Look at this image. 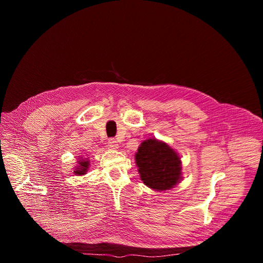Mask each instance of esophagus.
Masks as SVG:
<instances>
[{
	"label": "esophagus",
	"mask_w": 263,
	"mask_h": 263,
	"mask_svg": "<svg viewBox=\"0 0 263 263\" xmlns=\"http://www.w3.org/2000/svg\"><path fill=\"white\" fill-rule=\"evenodd\" d=\"M107 145L109 146V148H112V149H116V148H118V142L115 140V139H108V141H107Z\"/></svg>",
	"instance_id": "obj_1"
}]
</instances>
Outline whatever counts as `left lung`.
<instances>
[{
	"instance_id": "obj_1",
	"label": "left lung",
	"mask_w": 263,
	"mask_h": 263,
	"mask_svg": "<svg viewBox=\"0 0 263 263\" xmlns=\"http://www.w3.org/2000/svg\"><path fill=\"white\" fill-rule=\"evenodd\" d=\"M142 181L153 190L173 189L181 180V160L166 143L157 139L144 141L135 154Z\"/></svg>"
}]
</instances>
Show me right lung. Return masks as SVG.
<instances>
[{"label":"right lung","instance_id":"add662e5","mask_svg":"<svg viewBox=\"0 0 263 263\" xmlns=\"http://www.w3.org/2000/svg\"><path fill=\"white\" fill-rule=\"evenodd\" d=\"M89 166V161L88 160H81L79 162V166L73 172L76 175H85Z\"/></svg>","mask_w":263,"mask_h":263}]
</instances>
